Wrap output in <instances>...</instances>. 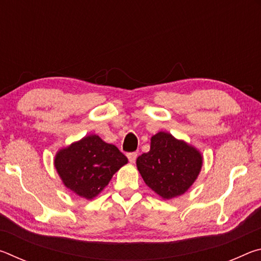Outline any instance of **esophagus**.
<instances>
[{"mask_svg":"<svg viewBox=\"0 0 261 261\" xmlns=\"http://www.w3.org/2000/svg\"><path fill=\"white\" fill-rule=\"evenodd\" d=\"M126 155H127V159H129V161L134 163V162H136V159H137V156H138V154H137L136 152H131V153H127Z\"/></svg>","mask_w":261,"mask_h":261,"instance_id":"esophagus-1","label":"esophagus"}]
</instances>
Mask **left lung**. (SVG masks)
<instances>
[{"label": "left lung", "instance_id": "obj_1", "mask_svg": "<svg viewBox=\"0 0 261 261\" xmlns=\"http://www.w3.org/2000/svg\"><path fill=\"white\" fill-rule=\"evenodd\" d=\"M202 159L196 148L159 132L151 139V149L137 159L144 182L163 199L180 196L191 187L201 169Z\"/></svg>", "mask_w": 261, "mask_h": 261}]
</instances>
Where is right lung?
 <instances>
[{
    "label": "right lung",
    "instance_id": "right-lung-1",
    "mask_svg": "<svg viewBox=\"0 0 261 261\" xmlns=\"http://www.w3.org/2000/svg\"><path fill=\"white\" fill-rule=\"evenodd\" d=\"M54 163L65 187L78 196L92 199L127 163V158L115 145L91 135L61 149Z\"/></svg>",
    "mask_w": 261,
    "mask_h": 261
}]
</instances>
